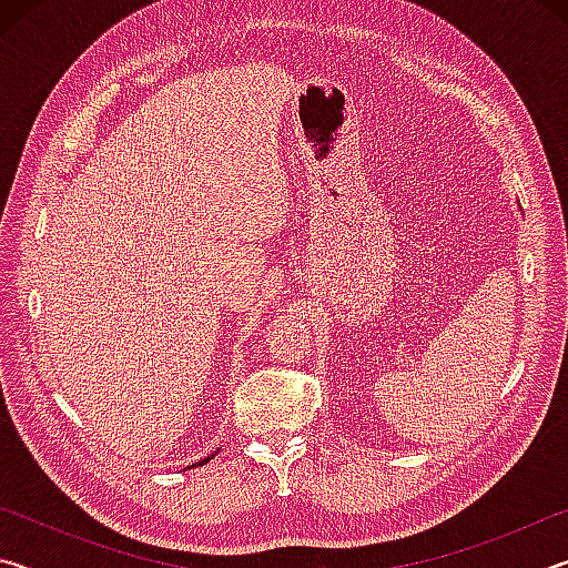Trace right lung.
<instances>
[{
  "instance_id": "obj_1",
  "label": "right lung",
  "mask_w": 568,
  "mask_h": 568,
  "mask_svg": "<svg viewBox=\"0 0 568 568\" xmlns=\"http://www.w3.org/2000/svg\"><path fill=\"white\" fill-rule=\"evenodd\" d=\"M215 454H217V450H215ZM215 454H213V456H207V458H203V460H197V464H192V466H187V468H195V466H205V464H207V460H213V458H215Z\"/></svg>"
}]
</instances>
